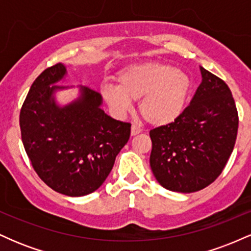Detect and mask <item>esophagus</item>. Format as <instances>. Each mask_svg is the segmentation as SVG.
Listing matches in <instances>:
<instances>
[{
	"label": "esophagus",
	"instance_id": "1",
	"mask_svg": "<svg viewBox=\"0 0 251 251\" xmlns=\"http://www.w3.org/2000/svg\"><path fill=\"white\" fill-rule=\"evenodd\" d=\"M142 132V128L138 127L137 125H132L131 126V135H137Z\"/></svg>",
	"mask_w": 251,
	"mask_h": 251
}]
</instances>
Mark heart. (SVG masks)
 Wrapping results in <instances>:
<instances>
[{
	"instance_id": "obj_1",
	"label": "heart",
	"mask_w": 251,
	"mask_h": 251,
	"mask_svg": "<svg viewBox=\"0 0 251 251\" xmlns=\"http://www.w3.org/2000/svg\"><path fill=\"white\" fill-rule=\"evenodd\" d=\"M117 86L105 85L101 97L118 118L131 111L139 99L138 109L145 122L154 126L172 124L185 111L191 79L184 71L162 62L131 65L116 76Z\"/></svg>"
}]
</instances>
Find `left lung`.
I'll use <instances>...</instances> for the list:
<instances>
[{"mask_svg": "<svg viewBox=\"0 0 251 251\" xmlns=\"http://www.w3.org/2000/svg\"><path fill=\"white\" fill-rule=\"evenodd\" d=\"M201 82L176 122L150 131V165L163 188L200 191L216 180L234 150L238 129L235 100L227 85L201 67Z\"/></svg>", "mask_w": 251, "mask_h": 251, "instance_id": "obj_1", "label": "left lung"}]
</instances>
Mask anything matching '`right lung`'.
Instances as JSON below:
<instances>
[{"label":"right lung","mask_w":251,"mask_h":251,"mask_svg":"<svg viewBox=\"0 0 251 251\" xmlns=\"http://www.w3.org/2000/svg\"><path fill=\"white\" fill-rule=\"evenodd\" d=\"M67 74L65 65L48 67L36 77L21 112L25 150L41 179L59 194L80 197L102 185L131 133V124L113 119L101 109L102 98L88 87L65 106L55 93Z\"/></svg>","instance_id":"1"}]
</instances>
